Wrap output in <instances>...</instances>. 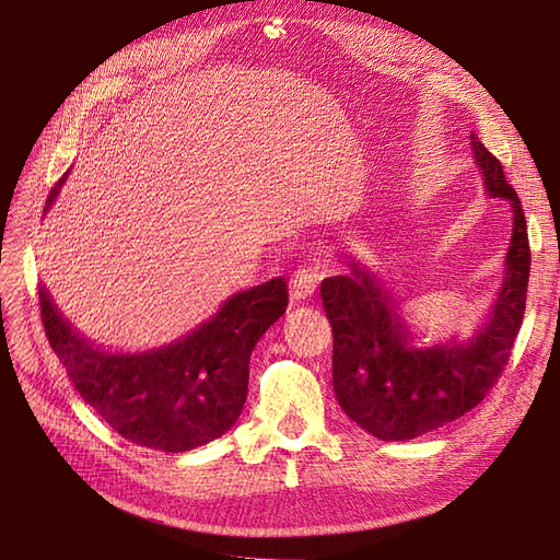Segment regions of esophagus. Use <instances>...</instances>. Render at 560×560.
Returning <instances> with one entry per match:
<instances>
[{
    "instance_id": "1",
    "label": "esophagus",
    "mask_w": 560,
    "mask_h": 560,
    "mask_svg": "<svg viewBox=\"0 0 560 560\" xmlns=\"http://www.w3.org/2000/svg\"><path fill=\"white\" fill-rule=\"evenodd\" d=\"M322 277L324 271L318 267H300L291 277V300L293 302L307 300L316 291V283L322 281Z\"/></svg>"
}]
</instances>
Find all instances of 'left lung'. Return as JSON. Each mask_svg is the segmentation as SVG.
I'll return each mask as SVG.
<instances>
[{
    "label": "left lung",
    "mask_w": 560,
    "mask_h": 560,
    "mask_svg": "<svg viewBox=\"0 0 560 560\" xmlns=\"http://www.w3.org/2000/svg\"><path fill=\"white\" fill-rule=\"evenodd\" d=\"M474 159L490 197L511 203L514 230L506 277L492 318L469 342L412 345L396 302L373 271L349 260V275L322 281L332 328V389L340 408L382 441H408L469 412L504 373L523 324L530 279L528 225L500 159L471 136Z\"/></svg>",
    "instance_id": "left-lung-1"
}]
</instances>
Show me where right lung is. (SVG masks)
<instances>
[{"label":"right lung","instance_id":"1","mask_svg":"<svg viewBox=\"0 0 560 560\" xmlns=\"http://www.w3.org/2000/svg\"><path fill=\"white\" fill-rule=\"evenodd\" d=\"M66 175L56 183L54 203ZM289 307L281 277L230 298L211 322L168 347L112 354L84 340L39 289L44 332L84 401L126 441L185 453L236 422L248 394L250 351Z\"/></svg>","mask_w":560,"mask_h":560}]
</instances>
